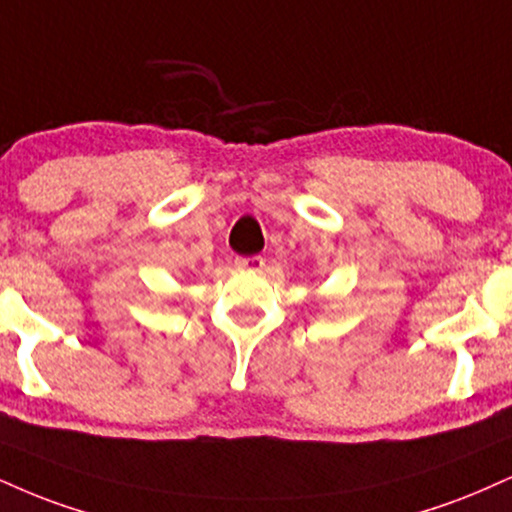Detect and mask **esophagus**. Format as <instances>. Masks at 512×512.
Here are the masks:
<instances>
[{"mask_svg":"<svg viewBox=\"0 0 512 512\" xmlns=\"http://www.w3.org/2000/svg\"><path fill=\"white\" fill-rule=\"evenodd\" d=\"M236 267L238 269H248V272H260L264 267V260L260 255L255 257H236Z\"/></svg>","mask_w":512,"mask_h":512,"instance_id":"1","label":"esophagus"}]
</instances>
